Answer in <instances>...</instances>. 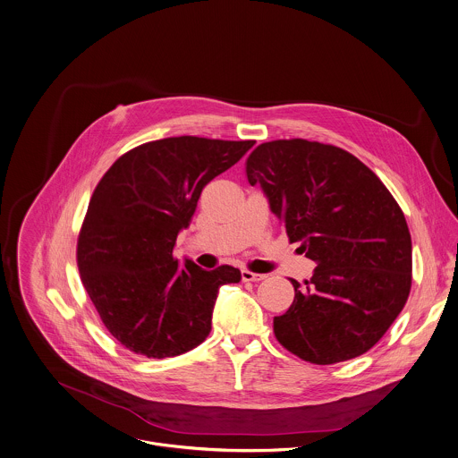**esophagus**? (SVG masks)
I'll use <instances>...</instances> for the list:
<instances>
[{
  "mask_svg": "<svg viewBox=\"0 0 458 458\" xmlns=\"http://www.w3.org/2000/svg\"><path fill=\"white\" fill-rule=\"evenodd\" d=\"M241 276H242V281H244V283L261 281V279H265V277H267L265 274H258V272H251V270H246V268L241 272Z\"/></svg>",
  "mask_w": 458,
  "mask_h": 458,
  "instance_id": "obj_1",
  "label": "esophagus"
}]
</instances>
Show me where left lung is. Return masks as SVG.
<instances>
[{"instance_id":"1","label":"left lung","mask_w":458,"mask_h":458,"mask_svg":"<svg viewBox=\"0 0 458 458\" xmlns=\"http://www.w3.org/2000/svg\"><path fill=\"white\" fill-rule=\"evenodd\" d=\"M290 242L316 261L274 318L290 353L316 365L369 352L406 305L412 248L406 217L381 179L341 148L304 139L259 144L246 159Z\"/></svg>"}]
</instances>
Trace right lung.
I'll return each mask as SVG.
<instances>
[{"mask_svg": "<svg viewBox=\"0 0 458 458\" xmlns=\"http://www.w3.org/2000/svg\"><path fill=\"white\" fill-rule=\"evenodd\" d=\"M254 140L168 137L119 156L97 184L77 239L81 281L110 335L148 358L186 353L210 332L235 267L204 270L174 258L205 186Z\"/></svg>", "mask_w": 458, "mask_h": 458, "instance_id": "obj_1", "label": "right lung"}]
</instances>
